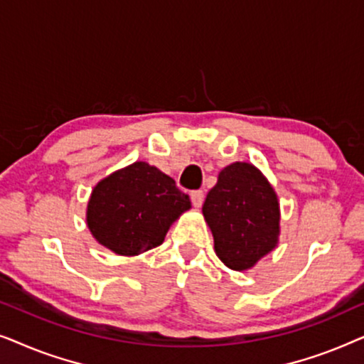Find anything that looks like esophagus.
I'll return each instance as SVG.
<instances>
[{
  "label": "esophagus",
  "instance_id": "esophagus-1",
  "mask_svg": "<svg viewBox=\"0 0 364 364\" xmlns=\"http://www.w3.org/2000/svg\"><path fill=\"white\" fill-rule=\"evenodd\" d=\"M203 192L202 191H192L191 192V198H192V203H193V207H202V203H203Z\"/></svg>",
  "mask_w": 364,
  "mask_h": 364
}]
</instances>
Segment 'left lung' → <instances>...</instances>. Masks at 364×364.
Returning a JSON list of instances; mask_svg holds the SVG:
<instances>
[{
  "label": "left lung",
  "instance_id": "obj_1",
  "mask_svg": "<svg viewBox=\"0 0 364 364\" xmlns=\"http://www.w3.org/2000/svg\"><path fill=\"white\" fill-rule=\"evenodd\" d=\"M215 253L232 270H247L277 247L278 198L262 172L235 162L218 173L202 207Z\"/></svg>",
  "mask_w": 364,
  "mask_h": 364
}]
</instances>
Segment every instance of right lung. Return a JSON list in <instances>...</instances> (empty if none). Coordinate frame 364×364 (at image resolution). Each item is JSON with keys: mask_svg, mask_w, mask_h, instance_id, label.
I'll return each mask as SVG.
<instances>
[{"mask_svg": "<svg viewBox=\"0 0 364 364\" xmlns=\"http://www.w3.org/2000/svg\"><path fill=\"white\" fill-rule=\"evenodd\" d=\"M188 208L191 198L172 177L147 162H134L94 187L87 227L117 255H139L161 245L171 223Z\"/></svg>", "mask_w": 364, "mask_h": 364, "instance_id": "obj_1", "label": "right lung"}]
</instances>
